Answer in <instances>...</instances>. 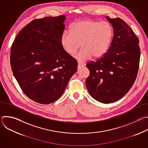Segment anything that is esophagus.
I'll return each instance as SVG.
<instances>
[{"mask_svg": "<svg viewBox=\"0 0 148 148\" xmlns=\"http://www.w3.org/2000/svg\"><path fill=\"white\" fill-rule=\"evenodd\" d=\"M84 67V66L82 64H80V63H78V69H81V68H82V67Z\"/></svg>", "mask_w": 148, "mask_h": 148, "instance_id": "esophagus-1", "label": "esophagus"}]
</instances>
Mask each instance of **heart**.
I'll return each instance as SVG.
<instances>
[{"instance_id":"b5f03b06","label":"heart","mask_w":148,"mask_h":148,"mask_svg":"<svg viewBox=\"0 0 148 148\" xmlns=\"http://www.w3.org/2000/svg\"><path fill=\"white\" fill-rule=\"evenodd\" d=\"M114 36L112 25L107 22L87 19L73 23L70 31L61 35V46L68 54L73 56L80 47L82 49L74 57L83 63L92 57L98 59L108 51Z\"/></svg>"}]
</instances>
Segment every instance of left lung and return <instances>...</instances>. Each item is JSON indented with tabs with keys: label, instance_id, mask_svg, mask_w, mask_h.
Segmentation results:
<instances>
[{
	"label": "left lung",
	"instance_id": "1",
	"mask_svg": "<svg viewBox=\"0 0 148 148\" xmlns=\"http://www.w3.org/2000/svg\"><path fill=\"white\" fill-rule=\"evenodd\" d=\"M106 18L114 29L111 46L103 57L86 65L90 73L87 90L103 103L115 102L129 91L137 76L140 56L139 41L131 28L120 18Z\"/></svg>",
	"mask_w": 148,
	"mask_h": 148
}]
</instances>
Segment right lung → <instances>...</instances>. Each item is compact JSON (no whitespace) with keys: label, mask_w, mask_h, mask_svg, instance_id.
Wrapping results in <instances>:
<instances>
[{"label":"right lung","mask_w":148,"mask_h":148,"mask_svg":"<svg viewBox=\"0 0 148 148\" xmlns=\"http://www.w3.org/2000/svg\"><path fill=\"white\" fill-rule=\"evenodd\" d=\"M66 16L34 19L16 37L10 65L21 89L32 100L49 104L64 92L78 63L63 50Z\"/></svg>","instance_id":"right-lung-1"}]
</instances>
